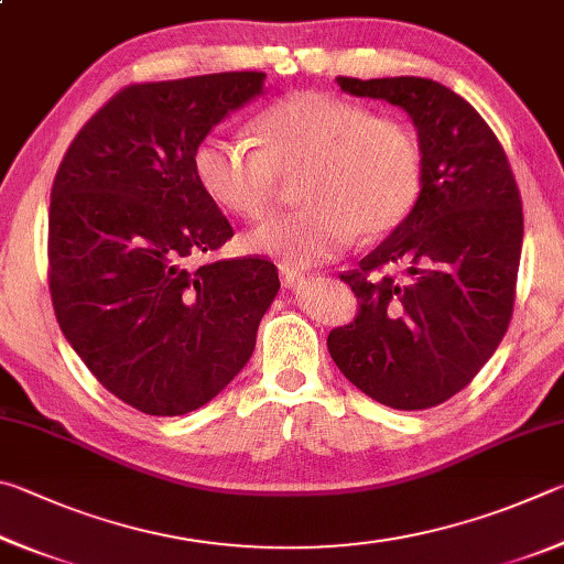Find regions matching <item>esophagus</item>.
<instances>
[{"label": "esophagus", "instance_id": "1", "mask_svg": "<svg viewBox=\"0 0 564 564\" xmlns=\"http://www.w3.org/2000/svg\"><path fill=\"white\" fill-rule=\"evenodd\" d=\"M280 276H282V282H284V288H294V284H300L302 282V272L297 270V267H292V264H280Z\"/></svg>", "mask_w": 564, "mask_h": 564}]
</instances>
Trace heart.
<instances>
[{"mask_svg":"<svg viewBox=\"0 0 564 564\" xmlns=\"http://www.w3.org/2000/svg\"><path fill=\"white\" fill-rule=\"evenodd\" d=\"M245 138L210 133L193 171L210 200L245 220L272 210L280 177L304 173L300 210L254 227L245 247L292 267L341 254L361 230L379 237L406 220L421 193V148L406 126L347 98L304 91L267 108Z\"/></svg>","mask_w":564,"mask_h":564,"instance_id":"obj_1","label":"heart"}]
</instances>
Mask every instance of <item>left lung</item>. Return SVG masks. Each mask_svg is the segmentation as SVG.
<instances>
[{"mask_svg":"<svg viewBox=\"0 0 564 564\" xmlns=\"http://www.w3.org/2000/svg\"><path fill=\"white\" fill-rule=\"evenodd\" d=\"M337 84L409 113L421 193L359 270L341 274L359 314L329 332L327 347L344 377L383 406H438L468 387L508 332L522 250L516 175L490 126L443 84L421 76Z\"/></svg>","mask_w":564,"mask_h":564,"instance_id":"left-lung-1","label":"left lung"}]
</instances>
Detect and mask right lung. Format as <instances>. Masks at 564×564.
Listing matches in <instances>:
<instances>
[{
  "instance_id": "1",
  "label": "right lung",
  "mask_w": 564,
  "mask_h": 564,
  "mask_svg": "<svg viewBox=\"0 0 564 564\" xmlns=\"http://www.w3.org/2000/svg\"><path fill=\"white\" fill-rule=\"evenodd\" d=\"M262 72L133 84L88 118L48 207V290L88 371L148 416L205 406L254 351L280 290L262 257L191 267L232 237L195 145L264 88Z\"/></svg>"
}]
</instances>
